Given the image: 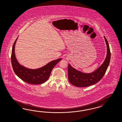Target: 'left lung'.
<instances>
[{"label": "left lung", "mask_w": 122, "mask_h": 122, "mask_svg": "<svg viewBox=\"0 0 122 122\" xmlns=\"http://www.w3.org/2000/svg\"><path fill=\"white\" fill-rule=\"evenodd\" d=\"M104 37L107 45V56L103 63L96 70L91 73H85L68 64V80L72 85L78 87H88L95 84L103 77L109 65L111 56L109 45L106 38Z\"/></svg>", "instance_id": "1"}]
</instances>
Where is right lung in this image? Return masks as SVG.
I'll use <instances>...</instances> for the list:
<instances>
[{"mask_svg":"<svg viewBox=\"0 0 122 122\" xmlns=\"http://www.w3.org/2000/svg\"><path fill=\"white\" fill-rule=\"evenodd\" d=\"M18 37L13 45L11 52V64L15 74L22 81L29 84L39 85L44 83L49 79L53 68L62 59L52 61L44 66L37 69H33L26 67L19 63L15 55V45Z\"/></svg>","mask_w":122,"mask_h":122,"instance_id":"right-lung-1","label":"right lung"}]
</instances>
